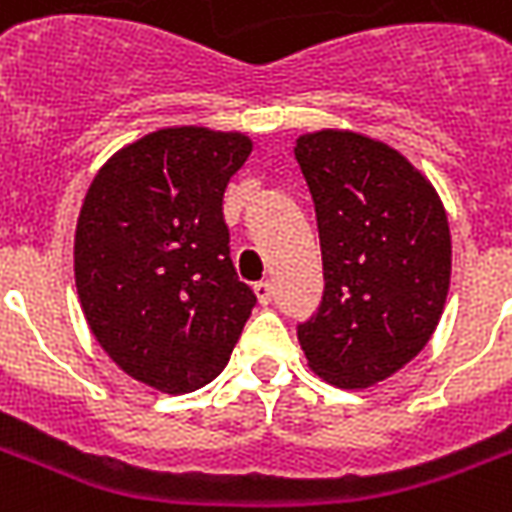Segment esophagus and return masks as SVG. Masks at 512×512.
<instances>
[{
	"instance_id": "34e87169",
	"label": "esophagus",
	"mask_w": 512,
	"mask_h": 512,
	"mask_svg": "<svg viewBox=\"0 0 512 512\" xmlns=\"http://www.w3.org/2000/svg\"><path fill=\"white\" fill-rule=\"evenodd\" d=\"M255 296L260 304H268V301H271V296H274V288H271V282H268V279H260V282H255Z\"/></svg>"
}]
</instances>
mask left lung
<instances>
[{"label":"left lung","instance_id":"obj_1","mask_svg":"<svg viewBox=\"0 0 512 512\" xmlns=\"http://www.w3.org/2000/svg\"><path fill=\"white\" fill-rule=\"evenodd\" d=\"M323 255V299L299 326L307 365L340 389L384 381L428 345L452 271L447 211L403 153L356 131L296 139Z\"/></svg>","mask_w":512,"mask_h":512}]
</instances>
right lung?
Returning a JSON list of instances; mask_svg holds the SVG:
<instances>
[{
  "instance_id": "add662e5",
  "label": "right lung",
  "mask_w": 512,
  "mask_h": 512,
  "mask_svg": "<svg viewBox=\"0 0 512 512\" xmlns=\"http://www.w3.org/2000/svg\"><path fill=\"white\" fill-rule=\"evenodd\" d=\"M249 153L238 131L158 128L120 147L82 202L73 274L87 326L123 373L158 392L211 384L252 315L222 213Z\"/></svg>"
}]
</instances>
